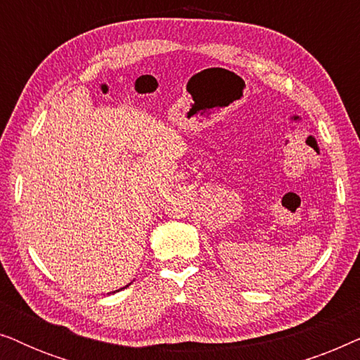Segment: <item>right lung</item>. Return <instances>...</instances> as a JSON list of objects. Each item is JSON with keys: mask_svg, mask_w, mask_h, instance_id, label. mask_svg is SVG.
Instances as JSON below:
<instances>
[{"mask_svg": "<svg viewBox=\"0 0 360 360\" xmlns=\"http://www.w3.org/2000/svg\"><path fill=\"white\" fill-rule=\"evenodd\" d=\"M121 290H122V288H121Z\"/></svg>", "mask_w": 360, "mask_h": 360, "instance_id": "add662e5", "label": "right lung"}]
</instances>
